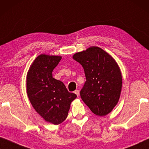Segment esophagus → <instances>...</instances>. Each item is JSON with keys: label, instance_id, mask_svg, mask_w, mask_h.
<instances>
[{"label": "esophagus", "instance_id": "esophagus-1", "mask_svg": "<svg viewBox=\"0 0 149 149\" xmlns=\"http://www.w3.org/2000/svg\"><path fill=\"white\" fill-rule=\"evenodd\" d=\"M74 93H75V95H76L77 96H78L79 95V91H78V90H75V91H74Z\"/></svg>", "mask_w": 149, "mask_h": 149}]
</instances>
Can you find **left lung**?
Returning a JSON list of instances; mask_svg holds the SVG:
<instances>
[{
    "mask_svg": "<svg viewBox=\"0 0 149 149\" xmlns=\"http://www.w3.org/2000/svg\"><path fill=\"white\" fill-rule=\"evenodd\" d=\"M73 58L83 67L86 78L80 91L81 99L93 113L107 116L120 97L122 76L117 62L97 47L75 53Z\"/></svg>",
    "mask_w": 149,
    "mask_h": 149,
    "instance_id": "8db88e82",
    "label": "left lung"
}]
</instances>
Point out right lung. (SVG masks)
Returning a JSON list of instances; mask_svg holds the SVG:
<instances>
[{
    "mask_svg": "<svg viewBox=\"0 0 149 149\" xmlns=\"http://www.w3.org/2000/svg\"><path fill=\"white\" fill-rule=\"evenodd\" d=\"M61 56L42 54L33 61L26 77L28 98L33 109L47 122L54 125L65 120L70 104L77 97L64 84L53 77Z\"/></svg>",
    "mask_w": 149,
    "mask_h": 149,
    "instance_id": "1",
    "label": "right lung"
}]
</instances>
